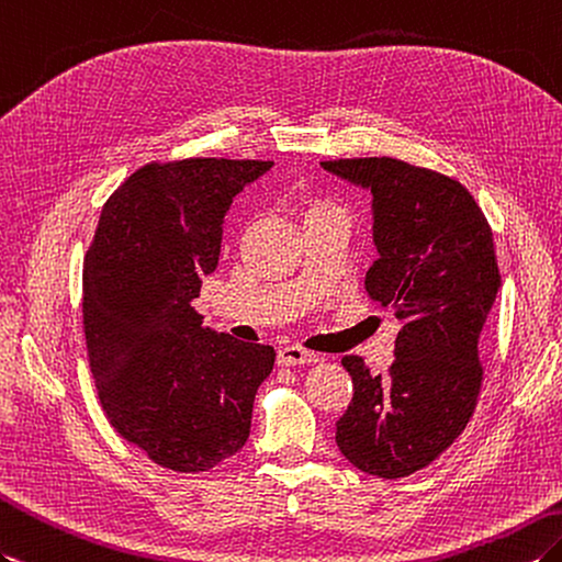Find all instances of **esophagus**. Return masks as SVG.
<instances>
[{
  "label": "esophagus",
  "instance_id": "esophagus-1",
  "mask_svg": "<svg viewBox=\"0 0 562 562\" xmlns=\"http://www.w3.org/2000/svg\"><path fill=\"white\" fill-rule=\"evenodd\" d=\"M318 355H313L308 349L286 345L278 349V363L280 367H299V363H316Z\"/></svg>",
  "mask_w": 562,
  "mask_h": 562
}]
</instances>
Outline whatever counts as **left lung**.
Here are the masks:
<instances>
[{
    "label": "left lung",
    "mask_w": 562,
    "mask_h": 562,
    "mask_svg": "<svg viewBox=\"0 0 562 562\" xmlns=\"http://www.w3.org/2000/svg\"><path fill=\"white\" fill-rule=\"evenodd\" d=\"M321 167L371 193L378 258L363 286L400 321L387 375L342 359L355 397L335 442L363 474L402 479L448 450L476 407L479 340L501 286L493 234L472 193L446 175L395 158Z\"/></svg>",
    "instance_id": "8db88e82"
}]
</instances>
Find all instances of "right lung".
Returning a JSON list of instances; mask_svg holds the SVG:
<instances>
[{
  "label": "right lung",
  "mask_w": 562,
  "mask_h": 562,
  "mask_svg": "<svg viewBox=\"0 0 562 562\" xmlns=\"http://www.w3.org/2000/svg\"><path fill=\"white\" fill-rule=\"evenodd\" d=\"M272 162L146 165L104 203L83 266L95 387L120 434L175 472H207L244 448L276 349L205 328L193 308L217 268L232 199Z\"/></svg>",
  "instance_id": "obj_1"
}]
</instances>
